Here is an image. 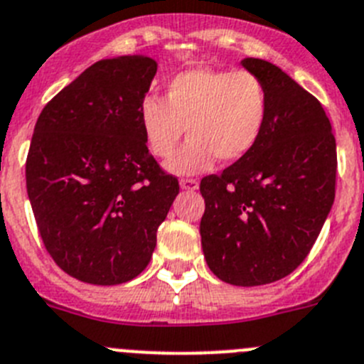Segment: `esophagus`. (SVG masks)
Instances as JSON below:
<instances>
[{"mask_svg":"<svg viewBox=\"0 0 364 364\" xmlns=\"http://www.w3.org/2000/svg\"><path fill=\"white\" fill-rule=\"evenodd\" d=\"M180 188L186 189V191H196V189H198V180L182 178L180 180Z\"/></svg>","mask_w":364,"mask_h":364,"instance_id":"34e87169","label":"esophagus"}]
</instances>
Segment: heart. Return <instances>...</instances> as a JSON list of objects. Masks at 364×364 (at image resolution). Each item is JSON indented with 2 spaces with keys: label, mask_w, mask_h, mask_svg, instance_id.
I'll list each match as a JSON object with an SVG mask.
<instances>
[{
  "label": "heart",
  "mask_w": 364,
  "mask_h": 364,
  "mask_svg": "<svg viewBox=\"0 0 364 364\" xmlns=\"http://www.w3.org/2000/svg\"><path fill=\"white\" fill-rule=\"evenodd\" d=\"M269 117V92L247 70L189 68L166 85V101L146 95L141 128L149 151L162 160L175 155L168 169L175 175L204 173L220 159L238 162L255 149Z\"/></svg>",
  "instance_id": "b5f03b06"
}]
</instances>
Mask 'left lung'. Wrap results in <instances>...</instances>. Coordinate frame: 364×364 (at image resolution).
I'll return each instance as SVG.
<instances>
[{
	"mask_svg": "<svg viewBox=\"0 0 364 364\" xmlns=\"http://www.w3.org/2000/svg\"><path fill=\"white\" fill-rule=\"evenodd\" d=\"M269 92L267 124L247 156L200 182L202 249L222 282L258 287L306 258L336 196V139L321 102L282 68L245 58Z\"/></svg>",
	"mask_w": 364,
	"mask_h": 364,
	"instance_id": "8db88e82",
	"label": "left lung"
}]
</instances>
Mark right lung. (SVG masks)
<instances>
[{
  "mask_svg": "<svg viewBox=\"0 0 364 364\" xmlns=\"http://www.w3.org/2000/svg\"><path fill=\"white\" fill-rule=\"evenodd\" d=\"M148 55L101 59L43 108L26 156V193L46 251L66 274L119 285L148 267L178 180L149 155L141 102Z\"/></svg>",
  "mask_w": 364,
  "mask_h": 364,
  "instance_id": "1",
  "label": "right lung"
}]
</instances>
